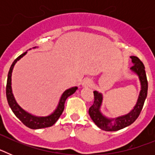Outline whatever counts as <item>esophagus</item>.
Returning <instances> with one entry per match:
<instances>
[{"instance_id": "1", "label": "esophagus", "mask_w": 155, "mask_h": 155, "mask_svg": "<svg viewBox=\"0 0 155 155\" xmlns=\"http://www.w3.org/2000/svg\"><path fill=\"white\" fill-rule=\"evenodd\" d=\"M91 85H92V81H91V79H89V78L84 79V81H83L81 83V86L84 87H91Z\"/></svg>"}]
</instances>
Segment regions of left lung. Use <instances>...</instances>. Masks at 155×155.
<instances>
[{"label":"left lung","instance_id":"8db88e82","mask_svg":"<svg viewBox=\"0 0 155 155\" xmlns=\"http://www.w3.org/2000/svg\"><path fill=\"white\" fill-rule=\"evenodd\" d=\"M130 58L132 64H134L130 68V71L139 78L140 83V91L136 105H134V108L128 113L121 115L115 118L107 117L101 112V107L103 102V95L102 93L97 91H93L94 101L88 110V113L95 125L102 130L117 131L131 125L139 116L143 106L145 99L147 98L148 84L145 73L144 65L140 61L138 57L131 56Z\"/></svg>","mask_w":155,"mask_h":155}]
</instances>
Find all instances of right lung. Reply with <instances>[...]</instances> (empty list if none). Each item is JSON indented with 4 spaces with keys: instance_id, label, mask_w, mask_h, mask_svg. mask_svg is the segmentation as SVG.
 <instances>
[{
    "instance_id": "obj_1",
    "label": "right lung",
    "mask_w": 155,
    "mask_h": 155,
    "mask_svg": "<svg viewBox=\"0 0 155 155\" xmlns=\"http://www.w3.org/2000/svg\"><path fill=\"white\" fill-rule=\"evenodd\" d=\"M34 49L36 47H33ZM31 50V49H30ZM27 53V51L24 53L23 54L19 56L16 60H15L13 63H12V66H11L9 72H8V81H7V86H6V96L7 99H8V105L12 109V112L15 115L16 117L20 121L22 122V124L26 126L27 127L30 129H33V130H36V129H41V128H46V127H49L53 126L57 121L60 116L62 114L63 111L64 109V103H65L66 100L69 96H71V94H73L75 91L78 90V87H70L68 89L65 90L62 94H61L60 100H59L58 105H57V108L55 110L53 111V113H50V115L46 116H35V115L31 114V113H28L25 109H23L20 105L18 104L16 102L15 96H14L13 92H12V71H13L14 67L16 63L21 60L25 54Z\"/></svg>"
}]
</instances>
